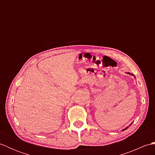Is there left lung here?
Returning a JSON list of instances; mask_svg holds the SVG:
<instances>
[{
	"instance_id": "1",
	"label": "left lung",
	"mask_w": 155,
	"mask_h": 155,
	"mask_svg": "<svg viewBox=\"0 0 155 155\" xmlns=\"http://www.w3.org/2000/svg\"><path fill=\"white\" fill-rule=\"evenodd\" d=\"M127 74H130V75H132V76H133V77H134V78H135V76H134V75L133 74H131V73H130V72H127ZM133 123H131L130 124H129V126H130V125L133 124ZM128 128V127H127L126 128H124V129H123V130H123H123H126V129H127V128Z\"/></svg>"
}]
</instances>
